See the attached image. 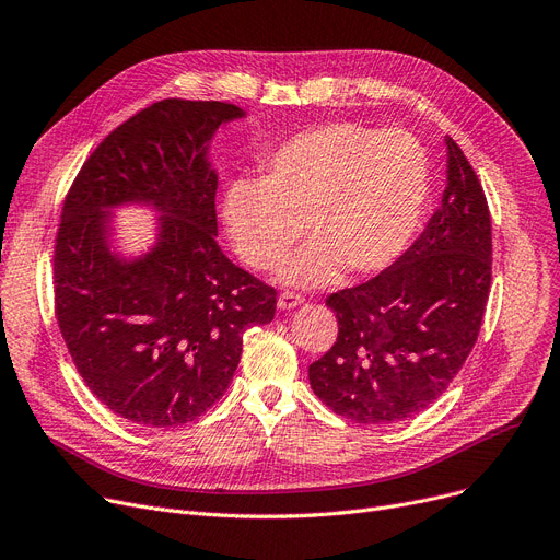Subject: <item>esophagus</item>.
Masks as SVG:
<instances>
[{
  "mask_svg": "<svg viewBox=\"0 0 560 560\" xmlns=\"http://www.w3.org/2000/svg\"><path fill=\"white\" fill-rule=\"evenodd\" d=\"M302 302H304V298L300 295V292L285 290V292H281V295H279V300H277V306H279L281 311H290V308H298Z\"/></svg>",
  "mask_w": 560,
  "mask_h": 560,
  "instance_id": "1",
  "label": "esophagus"
}]
</instances>
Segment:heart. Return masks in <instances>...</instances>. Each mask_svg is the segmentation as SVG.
Masks as SVG:
<instances>
[{
    "label": "heart",
    "instance_id": "obj_1",
    "mask_svg": "<svg viewBox=\"0 0 560 560\" xmlns=\"http://www.w3.org/2000/svg\"><path fill=\"white\" fill-rule=\"evenodd\" d=\"M429 190V156L413 136L331 122L281 142L265 159L262 182H233L222 213L254 270H275L308 226L315 241L285 265L283 279L322 285L345 268H390L416 238Z\"/></svg>",
    "mask_w": 560,
    "mask_h": 560
}]
</instances>
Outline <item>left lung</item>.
Segmentation results:
<instances>
[{
	"label": "left lung",
	"instance_id": "left-lung-1",
	"mask_svg": "<svg viewBox=\"0 0 560 560\" xmlns=\"http://www.w3.org/2000/svg\"><path fill=\"white\" fill-rule=\"evenodd\" d=\"M492 279V224L477 172L447 138V188L390 268L327 298L338 338L308 365L313 393L357 424L418 416L472 351Z\"/></svg>",
	"mask_w": 560,
	"mask_h": 560
}]
</instances>
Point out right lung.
<instances>
[{
  "mask_svg": "<svg viewBox=\"0 0 560 560\" xmlns=\"http://www.w3.org/2000/svg\"><path fill=\"white\" fill-rule=\"evenodd\" d=\"M226 102L161 100L85 159L54 245V306L70 357L93 395L140 427H179L229 388L243 334L268 325L277 290L231 262L218 241V174L206 152ZM127 200L162 213L152 253L109 252L107 211Z\"/></svg>",
  "mask_w": 560,
  "mask_h": 560,
  "instance_id": "obj_1",
  "label": "right lung"
}]
</instances>
